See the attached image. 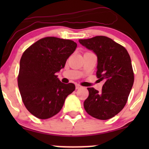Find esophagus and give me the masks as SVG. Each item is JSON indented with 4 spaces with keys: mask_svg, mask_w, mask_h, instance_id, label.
I'll return each mask as SVG.
<instances>
[{
    "mask_svg": "<svg viewBox=\"0 0 149 149\" xmlns=\"http://www.w3.org/2000/svg\"><path fill=\"white\" fill-rule=\"evenodd\" d=\"M81 85H80L79 84H76V90H78V89H80V88H81Z\"/></svg>",
    "mask_w": 149,
    "mask_h": 149,
    "instance_id": "esophagus-1",
    "label": "esophagus"
}]
</instances>
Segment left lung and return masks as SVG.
Masks as SVG:
<instances>
[{
	"label": "left lung",
	"mask_w": 149,
	"mask_h": 149,
	"mask_svg": "<svg viewBox=\"0 0 149 149\" xmlns=\"http://www.w3.org/2000/svg\"><path fill=\"white\" fill-rule=\"evenodd\" d=\"M79 42L97 56V77L105 81L100 92L88 88L84 108L97 119L108 120L123 109L134 83L131 59L123 46L107 36L80 39Z\"/></svg>",
	"instance_id": "1"
}]
</instances>
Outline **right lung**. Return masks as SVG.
<instances>
[{
  "label": "right lung",
  "mask_w": 149,
  "mask_h": 149,
  "mask_svg": "<svg viewBox=\"0 0 149 149\" xmlns=\"http://www.w3.org/2000/svg\"><path fill=\"white\" fill-rule=\"evenodd\" d=\"M77 47L71 40L45 37L34 42L20 59L18 87L25 107L39 119H47L60 111L66 97L75 90L73 83L64 84L56 73Z\"/></svg>",
  "instance_id": "1"
}]
</instances>
